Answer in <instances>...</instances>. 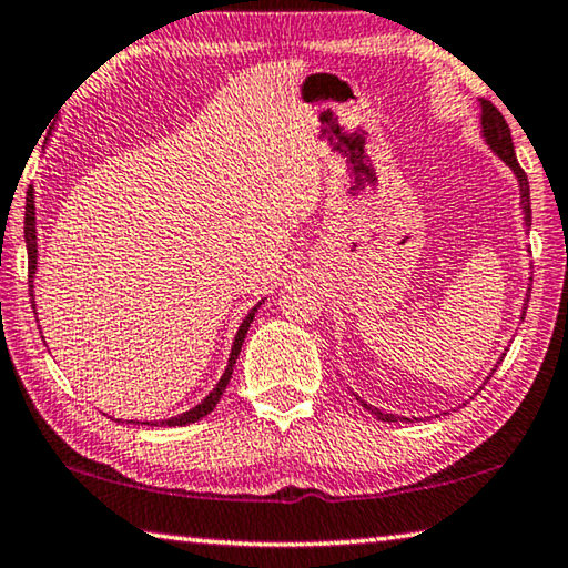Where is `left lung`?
I'll list each match as a JSON object with an SVG mask.
<instances>
[{
    "label": "left lung",
    "mask_w": 568,
    "mask_h": 568,
    "mask_svg": "<svg viewBox=\"0 0 568 568\" xmlns=\"http://www.w3.org/2000/svg\"><path fill=\"white\" fill-rule=\"evenodd\" d=\"M480 136H483L485 143H488L493 154L498 156L503 164H506L513 171V176H516L518 192H520V210H524V224H526V227H530V186H528V176H526V171L518 166V159H516V151H513V139H510V129H508L506 119H503L498 108H495L490 101H485V98H480ZM528 293H530V287H528ZM524 316H526V303H524V313H520V318H524ZM500 362H503V356H500ZM498 364H495V366H498ZM493 372H495V368H493ZM488 379H490V376H488ZM354 397L362 402V407L366 412H372L376 419H382V422L407 419V417H397V414H386L384 409L372 407V404H366L362 397H358V394H354Z\"/></svg>",
    "instance_id": "1"
}]
</instances>
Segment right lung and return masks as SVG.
Masks as SVG:
<instances>
[{
    "label": "right lung",
    "instance_id": "add662e5",
    "mask_svg": "<svg viewBox=\"0 0 568 568\" xmlns=\"http://www.w3.org/2000/svg\"><path fill=\"white\" fill-rule=\"evenodd\" d=\"M24 242H27V265H30V287H34L32 285V277L38 275V212H34V189L32 186L27 189V204H24ZM30 295H34V293H30ZM32 303H34V298H32ZM263 303H265V298L260 301L255 308L247 313L245 321L240 323V328L235 333V341H232L227 368H224V374L220 376V382L214 384V389L206 394V397L200 404H196V407L186 409L182 414H176V417L159 419V422H149V419H143V422L129 419V422H133V425H149V427H184V425H192V422H200L202 417H206V414H210L214 407H217L220 397L224 394V389H227V384L232 379V368H235V364H237L242 341H245L247 331H250V323L255 321V313H257V308ZM115 422H121V419H115Z\"/></svg>",
    "mask_w": 568,
    "mask_h": 568
}]
</instances>
